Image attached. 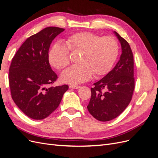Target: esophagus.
<instances>
[{
  "label": "esophagus",
  "mask_w": 158,
  "mask_h": 158,
  "mask_svg": "<svg viewBox=\"0 0 158 158\" xmlns=\"http://www.w3.org/2000/svg\"><path fill=\"white\" fill-rule=\"evenodd\" d=\"M69 88L71 89H78L80 88V85H70Z\"/></svg>",
  "instance_id": "esophagus-1"
}]
</instances>
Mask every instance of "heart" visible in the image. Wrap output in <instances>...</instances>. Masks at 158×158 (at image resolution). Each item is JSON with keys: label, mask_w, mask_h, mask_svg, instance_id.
Returning <instances> with one entry per match:
<instances>
[{"label": "heart", "mask_w": 158, "mask_h": 158, "mask_svg": "<svg viewBox=\"0 0 158 158\" xmlns=\"http://www.w3.org/2000/svg\"><path fill=\"white\" fill-rule=\"evenodd\" d=\"M118 44L111 36L101 37L92 32L74 33L68 37L66 45L56 43L49 53V63L62 70L70 63V52L80 51L78 63L64 71L61 80L69 84H80L107 74L111 70L118 55Z\"/></svg>", "instance_id": "heart-1"}]
</instances>
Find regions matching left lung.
<instances>
[{
    "label": "left lung",
    "mask_w": 158,
    "mask_h": 158,
    "mask_svg": "<svg viewBox=\"0 0 158 158\" xmlns=\"http://www.w3.org/2000/svg\"><path fill=\"white\" fill-rule=\"evenodd\" d=\"M122 53L115 66L94 84L87 108L99 121H109L123 112L130 103L135 89L133 54L128 43L114 31Z\"/></svg>",
    "instance_id": "obj_1"
}]
</instances>
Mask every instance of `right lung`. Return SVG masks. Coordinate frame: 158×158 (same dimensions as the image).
Wrapping results in <instances>:
<instances>
[{"instance_id": "1", "label": "right lung", "mask_w": 158, "mask_h": 158, "mask_svg": "<svg viewBox=\"0 0 158 158\" xmlns=\"http://www.w3.org/2000/svg\"><path fill=\"white\" fill-rule=\"evenodd\" d=\"M63 28L48 27L28 37L13 57L9 69L12 98L26 115L35 120L48 117L59 107L68 85L51 86L57 79L49 62L52 40Z\"/></svg>"}]
</instances>
